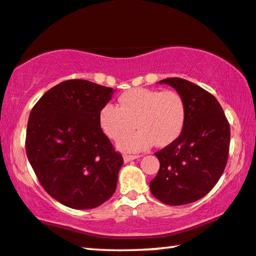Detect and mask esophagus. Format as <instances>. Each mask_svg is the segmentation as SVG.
I'll return each instance as SVG.
<instances>
[{
  "instance_id": "esophagus-1",
  "label": "esophagus",
  "mask_w": 256,
  "mask_h": 256,
  "mask_svg": "<svg viewBox=\"0 0 256 256\" xmlns=\"http://www.w3.org/2000/svg\"><path fill=\"white\" fill-rule=\"evenodd\" d=\"M140 156H139V154H124V162H131V160L140 158Z\"/></svg>"
}]
</instances>
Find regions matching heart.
<instances>
[{"instance_id":"heart-1","label":"heart","mask_w":256,"mask_h":256,"mask_svg":"<svg viewBox=\"0 0 256 256\" xmlns=\"http://www.w3.org/2000/svg\"><path fill=\"white\" fill-rule=\"evenodd\" d=\"M186 122V104L172 90L136 88L120 94L118 106L105 104L100 124L108 137L119 140L136 124L137 132L118 142L119 148L138 152L154 144L166 146L182 134Z\"/></svg>"}]
</instances>
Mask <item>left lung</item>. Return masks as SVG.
Here are the masks:
<instances>
[{"label":"left lung","instance_id":"obj_1","mask_svg":"<svg viewBox=\"0 0 256 256\" xmlns=\"http://www.w3.org/2000/svg\"><path fill=\"white\" fill-rule=\"evenodd\" d=\"M174 88L186 104V122L182 134L156 152L158 174L150 190L160 202L186 205L205 196L216 186L226 168L230 128L216 98L182 78L159 82Z\"/></svg>","mask_w":256,"mask_h":256}]
</instances>
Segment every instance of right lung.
<instances>
[{"mask_svg":"<svg viewBox=\"0 0 256 256\" xmlns=\"http://www.w3.org/2000/svg\"><path fill=\"white\" fill-rule=\"evenodd\" d=\"M112 88L69 80L46 91L30 112L26 151L48 194L74 210L100 206L114 196L122 156L100 124Z\"/></svg>","mask_w":256,"mask_h":256,"instance_id":"obj_1","label":"right lung"}]
</instances>
